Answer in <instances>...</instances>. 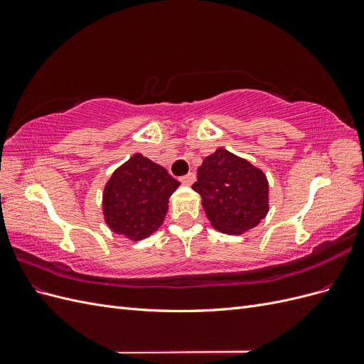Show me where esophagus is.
I'll list each match as a JSON object with an SVG mask.
<instances>
[{"label": "esophagus", "mask_w": 364, "mask_h": 364, "mask_svg": "<svg viewBox=\"0 0 364 364\" xmlns=\"http://www.w3.org/2000/svg\"><path fill=\"white\" fill-rule=\"evenodd\" d=\"M194 181H196V174L194 173H188V174H185V176H182V178H181V182L183 185H191Z\"/></svg>", "instance_id": "1"}]
</instances>
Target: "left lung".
Masks as SVG:
<instances>
[{
    "label": "left lung",
    "instance_id": "1",
    "mask_svg": "<svg viewBox=\"0 0 364 364\" xmlns=\"http://www.w3.org/2000/svg\"><path fill=\"white\" fill-rule=\"evenodd\" d=\"M193 190L200 194L209 222L225 234L246 232L269 211L266 176L225 149L203 159Z\"/></svg>",
    "mask_w": 364,
    "mask_h": 364
}]
</instances>
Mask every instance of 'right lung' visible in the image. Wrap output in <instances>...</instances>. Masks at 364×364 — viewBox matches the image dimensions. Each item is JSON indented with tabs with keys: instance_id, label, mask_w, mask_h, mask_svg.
Wrapping results in <instances>:
<instances>
[{
	"instance_id": "right-lung-1",
	"label": "right lung",
	"mask_w": 364,
	"mask_h": 364,
	"mask_svg": "<svg viewBox=\"0 0 364 364\" xmlns=\"http://www.w3.org/2000/svg\"><path fill=\"white\" fill-rule=\"evenodd\" d=\"M179 185L164 167L136 153L106 183V223L115 234L134 241L149 237L162 225L168 197Z\"/></svg>"
}]
</instances>
